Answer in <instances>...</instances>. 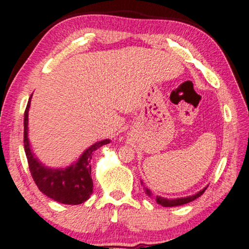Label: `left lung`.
Instances as JSON below:
<instances>
[{
  "label": "left lung",
  "instance_id": "left-lung-1",
  "mask_svg": "<svg viewBox=\"0 0 249 249\" xmlns=\"http://www.w3.org/2000/svg\"><path fill=\"white\" fill-rule=\"evenodd\" d=\"M141 184L143 185L144 188V192L148 195L149 197L152 198V192L150 191V189H148L147 187H144L143 182L141 181ZM207 187H205L204 189H201L200 191H198L197 194L195 195H191V196H187V197H181V198H174V199H168V198H164V197H160V196H156L155 199L157 201L158 205H160V206L163 207H174V206H181V205H184V204H188L190 203V201L197 199L198 197H200L201 195L204 194L205 190H206Z\"/></svg>",
  "mask_w": 249,
  "mask_h": 249
}]
</instances>
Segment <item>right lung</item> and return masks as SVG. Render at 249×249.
Wrapping results in <instances>:
<instances>
[{"mask_svg":"<svg viewBox=\"0 0 249 249\" xmlns=\"http://www.w3.org/2000/svg\"><path fill=\"white\" fill-rule=\"evenodd\" d=\"M32 99V98H31ZM29 99L24 118V145L29 171L36 185L45 196L58 203L66 205H79L90 198L93 192V181L91 178V165L93 151L102 145L110 143L109 139L95 142L89 147L75 163L65 168L49 167L38 160L32 150L28 139V111L31 107Z\"/></svg>","mask_w":249,"mask_h":249,"instance_id":"right-lung-1","label":"right lung"}]
</instances>
